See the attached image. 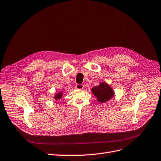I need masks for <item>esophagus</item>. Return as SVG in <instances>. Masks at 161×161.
Here are the masks:
<instances>
[{
	"label": "esophagus",
	"instance_id": "1",
	"mask_svg": "<svg viewBox=\"0 0 161 161\" xmlns=\"http://www.w3.org/2000/svg\"><path fill=\"white\" fill-rule=\"evenodd\" d=\"M75 88L77 89H83V88H84V86H83V84H77L75 86Z\"/></svg>",
	"mask_w": 161,
	"mask_h": 161
}]
</instances>
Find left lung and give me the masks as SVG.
<instances>
[{
  "instance_id": "8db88e82",
  "label": "left lung",
  "mask_w": 161,
  "mask_h": 161,
  "mask_svg": "<svg viewBox=\"0 0 161 161\" xmlns=\"http://www.w3.org/2000/svg\"><path fill=\"white\" fill-rule=\"evenodd\" d=\"M93 94L97 97V100L100 103H106L112 99L114 97V92L113 89L106 82H101L98 86L92 89Z\"/></svg>"
}]
</instances>
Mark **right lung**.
Wrapping results in <instances>:
<instances>
[{"instance_id": "obj_1", "label": "right lung", "mask_w": 161, "mask_h": 161, "mask_svg": "<svg viewBox=\"0 0 161 161\" xmlns=\"http://www.w3.org/2000/svg\"><path fill=\"white\" fill-rule=\"evenodd\" d=\"M62 95H63V92H58L57 93H55V95H54L53 98H54V99L57 101V100L61 99Z\"/></svg>"}]
</instances>
